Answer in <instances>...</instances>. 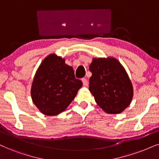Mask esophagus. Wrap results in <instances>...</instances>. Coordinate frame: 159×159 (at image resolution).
<instances>
[{"mask_svg": "<svg viewBox=\"0 0 159 159\" xmlns=\"http://www.w3.org/2000/svg\"><path fill=\"white\" fill-rule=\"evenodd\" d=\"M82 81H83V83L84 86H87L88 85L87 79H85V78H83V79H82Z\"/></svg>", "mask_w": 159, "mask_h": 159, "instance_id": "obj_1", "label": "esophagus"}]
</instances>
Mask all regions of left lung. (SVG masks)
I'll return each mask as SVG.
<instances>
[{"label":"left lung","mask_w":159,"mask_h":159,"mask_svg":"<svg viewBox=\"0 0 159 159\" xmlns=\"http://www.w3.org/2000/svg\"><path fill=\"white\" fill-rule=\"evenodd\" d=\"M89 90L105 112L116 114L130 105L134 89L120 62L113 57L94 58L89 66Z\"/></svg>","instance_id":"obj_1"}]
</instances>
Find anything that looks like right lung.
<instances>
[{"instance_id": "right-lung-1", "label": "right lung", "mask_w": 159, "mask_h": 159, "mask_svg": "<svg viewBox=\"0 0 159 159\" xmlns=\"http://www.w3.org/2000/svg\"><path fill=\"white\" fill-rule=\"evenodd\" d=\"M83 85L76 79L71 66L65 59L50 54L40 64L33 80L31 95L40 112L56 116L66 109Z\"/></svg>"}]
</instances>
